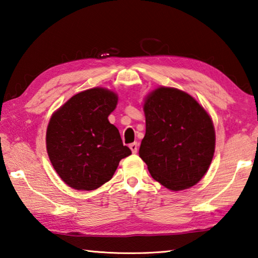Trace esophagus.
Segmentation results:
<instances>
[{
    "instance_id": "1",
    "label": "esophagus",
    "mask_w": 258,
    "mask_h": 258,
    "mask_svg": "<svg viewBox=\"0 0 258 258\" xmlns=\"http://www.w3.org/2000/svg\"><path fill=\"white\" fill-rule=\"evenodd\" d=\"M130 149L132 150L133 154H137V152H138V149H139V145H138L137 142L131 143V145H130Z\"/></svg>"
}]
</instances>
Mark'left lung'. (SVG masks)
Segmentation results:
<instances>
[{
    "label": "left lung",
    "instance_id": "8db88e82",
    "mask_svg": "<svg viewBox=\"0 0 258 258\" xmlns=\"http://www.w3.org/2000/svg\"><path fill=\"white\" fill-rule=\"evenodd\" d=\"M146 135L139 155L161 185L180 191L197 184L215 151V130L207 111L183 91L158 87L143 106Z\"/></svg>",
    "mask_w": 258,
    "mask_h": 258
}]
</instances>
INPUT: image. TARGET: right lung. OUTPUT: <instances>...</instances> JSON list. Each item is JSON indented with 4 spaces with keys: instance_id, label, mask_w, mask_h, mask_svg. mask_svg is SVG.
I'll use <instances>...</instances> for the list:
<instances>
[{
    "instance_id": "add662e5",
    "label": "right lung",
    "mask_w": 258,
    "mask_h": 258,
    "mask_svg": "<svg viewBox=\"0 0 258 258\" xmlns=\"http://www.w3.org/2000/svg\"><path fill=\"white\" fill-rule=\"evenodd\" d=\"M117 101L116 93L94 87L75 94L52 115L46 130L47 155L61 180L73 189H98L132 154L108 120Z\"/></svg>"
}]
</instances>
